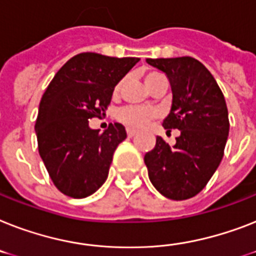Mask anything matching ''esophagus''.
<instances>
[{"label": "esophagus", "instance_id": "obj_1", "mask_svg": "<svg viewBox=\"0 0 256 256\" xmlns=\"http://www.w3.org/2000/svg\"><path fill=\"white\" fill-rule=\"evenodd\" d=\"M134 135H135L134 130H132V128H128V138H132V136H134Z\"/></svg>", "mask_w": 256, "mask_h": 256}]
</instances>
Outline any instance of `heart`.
<instances>
[{"instance_id": "1", "label": "heart", "mask_w": 256, "mask_h": 256, "mask_svg": "<svg viewBox=\"0 0 256 256\" xmlns=\"http://www.w3.org/2000/svg\"><path fill=\"white\" fill-rule=\"evenodd\" d=\"M162 80H164L163 76L158 74V72L150 70V72H144V74H143V81H144V84L147 85V88H148L150 90H152V89L158 85V82H160ZM121 88L122 81H120V82L114 86V97L120 94ZM155 116H156V112L154 109H151V108L124 106L117 113V120L118 122H121L122 124H124L126 128H132V130H139V128H144L151 120H154Z\"/></svg>"}]
</instances>
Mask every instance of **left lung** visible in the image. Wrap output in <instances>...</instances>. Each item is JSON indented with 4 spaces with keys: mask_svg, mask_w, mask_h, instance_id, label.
I'll return each instance as SVG.
<instances>
[{
    "mask_svg": "<svg viewBox=\"0 0 256 256\" xmlns=\"http://www.w3.org/2000/svg\"><path fill=\"white\" fill-rule=\"evenodd\" d=\"M146 62L171 82L172 106L163 128L180 130L175 146L156 136L144 155L150 182L164 197L186 200L205 188L224 156L230 126L225 97L213 74L190 56Z\"/></svg>",
    "mask_w": 256,
    "mask_h": 256,
    "instance_id": "8db88e82",
    "label": "left lung"
}]
</instances>
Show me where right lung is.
<instances>
[{
    "label": "right lung",
    "instance_id": "obj_1",
    "mask_svg": "<svg viewBox=\"0 0 256 256\" xmlns=\"http://www.w3.org/2000/svg\"><path fill=\"white\" fill-rule=\"evenodd\" d=\"M138 58L78 54L58 70L39 104L35 132L50 178L66 196L84 198L102 186L113 155L128 134L121 124L89 128L110 105L114 86Z\"/></svg>",
    "mask_w": 256,
    "mask_h": 256
}]
</instances>
